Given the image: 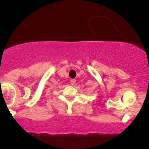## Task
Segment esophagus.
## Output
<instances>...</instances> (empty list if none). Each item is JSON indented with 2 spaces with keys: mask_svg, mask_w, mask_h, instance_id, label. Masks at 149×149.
Returning a JSON list of instances; mask_svg holds the SVG:
<instances>
[{
  "mask_svg": "<svg viewBox=\"0 0 149 149\" xmlns=\"http://www.w3.org/2000/svg\"><path fill=\"white\" fill-rule=\"evenodd\" d=\"M70 83H71V84L72 85H74L75 83H76V80L72 79V80H71V82H70Z\"/></svg>",
  "mask_w": 149,
  "mask_h": 149,
  "instance_id": "34e87169",
  "label": "esophagus"
}]
</instances>
